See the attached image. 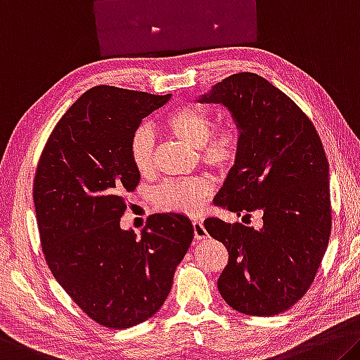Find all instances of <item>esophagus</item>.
Returning a JSON list of instances; mask_svg holds the SVG:
<instances>
[{"instance_id": "1", "label": "esophagus", "mask_w": 360, "mask_h": 360, "mask_svg": "<svg viewBox=\"0 0 360 360\" xmlns=\"http://www.w3.org/2000/svg\"><path fill=\"white\" fill-rule=\"evenodd\" d=\"M192 226H193V238H195V240H203V238L208 237V232L205 229L202 221L195 219L192 222Z\"/></svg>"}]
</instances>
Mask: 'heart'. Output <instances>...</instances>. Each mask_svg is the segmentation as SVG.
<instances>
[{
    "label": "heart",
    "instance_id": "b5f03b06",
    "mask_svg": "<svg viewBox=\"0 0 360 360\" xmlns=\"http://www.w3.org/2000/svg\"><path fill=\"white\" fill-rule=\"evenodd\" d=\"M163 127L193 149H200L203 162L213 168H231L240 153L238 129L232 124L214 129L213 115L202 107H178L165 118ZM153 149L155 136L152 129L147 127L136 128L129 139V158L138 173L147 174L153 169ZM211 191L213 186L205 178L173 179L163 182L153 193V198L162 210L195 214L202 210Z\"/></svg>",
    "mask_w": 360,
    "mask_h": 360
}]
</instances>
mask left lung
I'll list each match as a JSON object with an SVG mask.
<instances>
[{
    "mask_svg": "<svg viewBox=\"0 0 360 360\" xmlns=\"http://www.w3.org/2000/svg\"><path fill=\"white\" fill-rule=\"evenodd\" d=\"M198 102L222 104L240 133V153L214 198L232 213L262 214V227L205 219L229 262L218 290L232 309L276 316L311 287L332 231L328 162L306 113L256 73L216 83Z\"/></svg>",
    "mask_w": 360,
    "mask_h": 360,
    "instance_id": "8db88e82",
    "label": "left lung"
}]
</instances>
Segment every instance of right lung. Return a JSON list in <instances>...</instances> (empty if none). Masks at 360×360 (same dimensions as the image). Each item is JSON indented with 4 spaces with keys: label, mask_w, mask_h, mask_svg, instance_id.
Returning a JSON list of instances; mask_svg holds the SVG:
<instances>
[{
    "label": "right lung",
    "mask_w": 360,
    "mask_h": 360,
    "mask_svg": "<svg viewBox=\"0 0 360 360\" xmlns=\"http://www.w3.org/2000/svg\"><path fill=\"white\" fill-rule=\"evenodd\" d=\"M169 98L91 88L59 120L38 162L33 203L44 258L68 296L104 327L150 319L193 238L191 219L179 213L149 216L141 238L120 227L124 193L141 179L131 134Z\"/></svg>",
    "instance_id": "1"
}]
</instances>
